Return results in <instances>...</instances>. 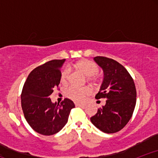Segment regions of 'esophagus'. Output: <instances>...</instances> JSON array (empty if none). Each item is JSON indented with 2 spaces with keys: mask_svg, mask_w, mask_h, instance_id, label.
Returning a JSON list of instances; mask_svg holds the SVG:
<instances>
[{
  "mask_svg": "<svg viewBox=\"0 0 158 158\" xmlns=\"http://www.w3.org/2000/svg\"><path fill=\"white\" fill-rule=\"evenodd\" d=\"M76 106L78 107H85V104H81V103H76Z\"/></svg>",
  "mask_w": 158,
  "mask_h": 158,
  "instance_id": "34e87169",
  "label": "esophagus"
}]
</instances>
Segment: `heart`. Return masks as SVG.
Instances as JSON below:
<instances>
[{
	"instance_id": "obj_1",
	"label": "heart",
	"mask_w": 158,
	"mask_h": 158,
	"mask_svg": "<svg viewBox=\"0 0 158 158\" xmlns=\"http://www.w3.org/2000/svg\"><path fill=\"white\" fill-rule=\"evenodd\" d=\"M73 68L79 73H82L86 77L89 78L90 80L94 82L97 81V74L99 72V68L93 61L82 59L73 65ZM61 82L62 84H67L70 79V72L68 69H64L61 73ZM91 90L89 88H77L72 87L67 90V95L70 99H73L75 102H81L85 100V99L90 95Z\"/></svg>"
}]
</instances>
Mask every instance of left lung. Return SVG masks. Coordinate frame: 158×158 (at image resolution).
Segmentation results:
<instances>
[{
  "label": "left lung",
  "instance_id": "1",
  "mask_svg": "<svg viewBox=\"0 0 158 158\" xmlns=\"http://www.w3.org/2000/svg\"><path fill=\"white\" fill-rule=\"evenodd\" d=\"M102 69L103 81L96 99L106 98V105L90 117L93 124L105 133L120 131L131 119L137 92L133 79L122 64L103 56L94 58Z\"/></svg>",
  "mask_w": 158,
  "mask_h": 158
}]
</instances>
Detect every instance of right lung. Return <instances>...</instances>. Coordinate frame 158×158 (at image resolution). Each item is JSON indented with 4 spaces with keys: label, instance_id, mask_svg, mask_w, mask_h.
<instances>
[{
    "label": "right lung",
    "instance_id": "1",
    "mask_svg": "<svg viewBox=\"0 0 158 158\" xmlns=\"http://www.w3.org/2000/svg\"><path fill=\"white\" fill-rule=\"evenodd\" d=\"M65 60H52L37 67L23 85L21 98L25 119L41 135H52L61 131L75 107L69 99L57 104L52 102L50 97L60 83L61 68Z\"/></svg>",
    "mask_w": 158,
    "mask_h": 158
}]
</instances>
